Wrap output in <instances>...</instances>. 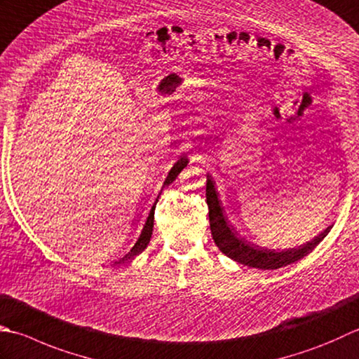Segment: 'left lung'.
<instances>
[{
    "label": "left lung",
    "mask_w": 359,
    "mask_h": 359,
    "mask_svg": "<svg viewBox=\"0 0 359 359\" xmlns=\"http://www.w3.org/2000/svg\"><path fill=\"white\" fill-rule=\"evenodd\" d=\"M207 203H208V217H210V230H212L213 240L217 248L226 254L229 258L235 259V262L250 266V268H258V269H278L282 266L296 263L297 259L304 258L305 255L310 254V252L318 245L324 238L328 235L330 226L304 245H300L297 249H287V250H269L263 249L259 245L250 244L245 241L244 238L236 236V231L229 227L226 217L222 215L221 203L217 201V194L213 185L212 179H207Z\"/></svg>",
    "instance_id": "left-lung-1"
}]
</instances>
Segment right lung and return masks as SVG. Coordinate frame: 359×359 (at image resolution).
<instances>
[{"mask_svg":"<svg viewBox=\"0 0 359 359\" xmlns=\"http://www.w3.org/2000/svg\"><path fill=\"white\" fill-rule=\"evenodd\" d=\"M187 163H188V160H187L185 157H182V158L177 161V163H175V165L171 168V171H170V174H168V177H166L165 184H163V188L168 187L170 184H172V182L175 180V177H177V175H179V172L187 166ZM157 201H158V199H157ZM157 201H156V203H154V207H152V210H151L149 216H147V221H146V224H144L142 235H140V238H138V241H137L135 245H133V248L130 249V252H128V254H126L123 258H119L118 262H115L116 264L129 262V259H132L133 257L140 255V254H142V252L147 248V244H149V241H151V235H152V229H154V210H156Z\"/></svg>","mask_w":359,"mask_h":359,"instance_id":"1","label":"right lung"}]
</instances>
